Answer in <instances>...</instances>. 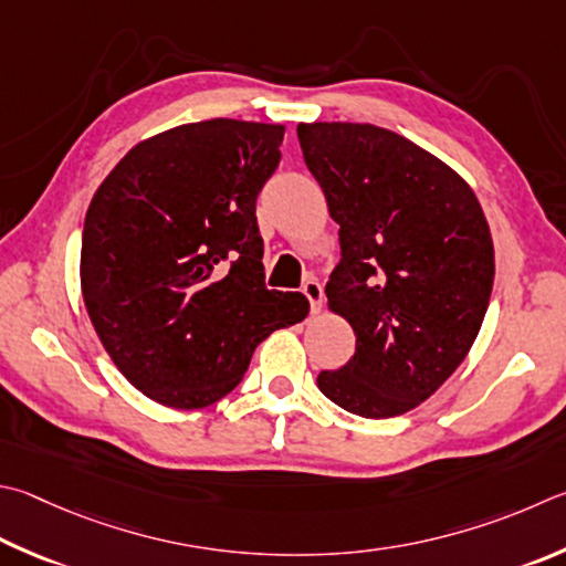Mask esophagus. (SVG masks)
Segmentation results:
<instances>
[{
  "instance_id": "1",
  "label": "esophagus",
  "mask_w": 566,
  "mask_h": 566,
  "mask_svg": "<svg viewBox=\"0 0 566 566\" xmlns=\"http://www.w3.org/2000/svg\"><path fill=\"white\" fill-rule=\"evenodd\" d=\"M302 292L306 294V300H310V304H312V314L322 312V306H324V286H322V282L316 280V276H310V280L304 282Z\"/></svg>"
}]
</instances>
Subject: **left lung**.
Returning <instances> with one entry per match:
<instances>
[{
	"instance_id": "left-lung-1",
	"label": "left lung",
	"mask_w": 566,
	"mask_h": 566,
	"mask_svg": "<svg viewBox=\"0 0 566 566\" xmlns=\"http://www.w3.org/2000/svg\"><path fill=\"white\" fill-rule=\"evenodd\" d=\"M296 136L338 224L326 306L356 334L352 361L316 384L348 413H408L480 334L495 280L485 212L448 163L394 130L316 120Z\"/></svg>"
}]
</instances>
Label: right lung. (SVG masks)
<instances>
[{
    "label": "right lung",
    "instance_id": "add662e5",
    "mask_svg": "<svg viewBox=\"0 0 566 566\" xmlns=\"http://www.w3.org/2000/svg\"><path fill=\"white\" fill-rule=\"evenodd\" d=\"M282 140V123H185L133 146L88 205V318L118 371L160 406H212L262 338L310 314L304 294L264 286L254 208Z\"/></svg>",
    "mask_w": 566,
    "mask_h": 566
}]
</instances>
